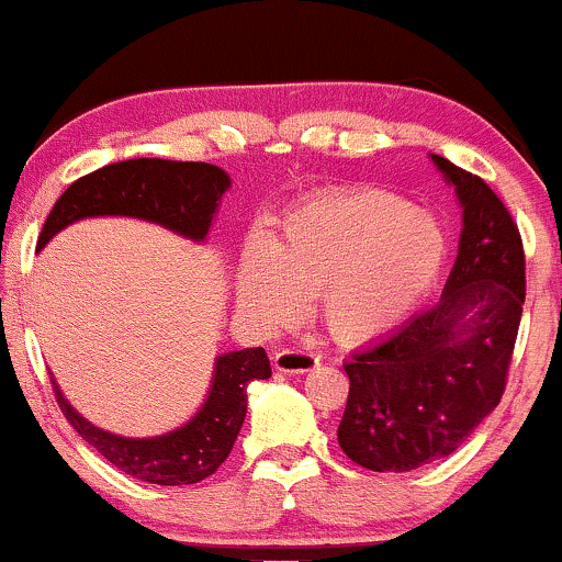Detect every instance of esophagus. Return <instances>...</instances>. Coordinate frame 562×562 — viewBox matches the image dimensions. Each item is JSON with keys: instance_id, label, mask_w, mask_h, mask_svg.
Here are the masks:
<instances>
[{"instance_id": "obj_1", "label": "esophagus", "mask_w": 562, "mask_h": 562, "mask_svg": "<svg viewBox=\"0 0 562 562\" xmlns=\"http://www.w3.org/2000/svg\"><path fill=\"white\" fill-rule=\"evenodd\" d=\"M319 363V356L312 351H304V348H283L273 356L276 371H289V374H299V371H310Z\"/></svg>"}]
</instances>
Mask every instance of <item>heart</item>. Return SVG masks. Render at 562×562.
<instances>
[{"mask_svg":"<svg viewBox=\"0 0 562 562\" xmlns=\"http://www.w3.org/2000/svg\"><path fill=\"white\" fill-rule=\"evenodd\" d=\"M449 239L439 218L382 191H338L299 203L266 239L252 237L235 268L237 310L279 330L319 294L325 325L348 344L403 323L434 289Z\"/></svg>","mask_w":562,"mask_h":562,"instance_id":"heart-1","label":"heart"}]
</instances>
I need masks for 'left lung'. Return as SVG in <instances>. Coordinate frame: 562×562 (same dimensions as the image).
I'll return each instance as SVG.
<instances>
[{
    "label": "left lung",
    "instance_id": "8db88e82",
    "mask_svg": "<svg viewBox=\"0 0 562 562\" xmlns=\"http://www.w3.org/2000/svg\"><path fill=\"white\" fill-rule=\"evenodd\" d=\"M431 159L462 206L441 299L344 361L351 387L338 443L374 472L424 468L462 447L501 403L521 323L524 247L512 214L477 175Z\"/></svg>",
    "mask_w": 562,
    "mask_h": 562
}]
</instances>
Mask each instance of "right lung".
Returning a JSON list of instances; mask_svg holds the SVG:
<instances>
[{
    "mask_svg": "<svg viewBox=\"0 0 562 562\" xmlns=\"http://www.w3.org/2000/svg\"><path fill=\"white\" fill-rule=\"evenodd\" d=\"M232 180L222 167L172 159H126L100 167L71 183L43 224L38 252L69 224L92 216H131L175 235L206 243ZM271 376L263 348L218 353L206 400L191 420L159 436H119L77 413L56 379L50 387L71 428L126 475L151 485H193L214 475L229 457L247 413V384Z\"/></svg>",
    "mask_w": 562,
    "mask_h": 562,
    "instance_id": "1",
    "label": "right lung"
}]
</instances>
